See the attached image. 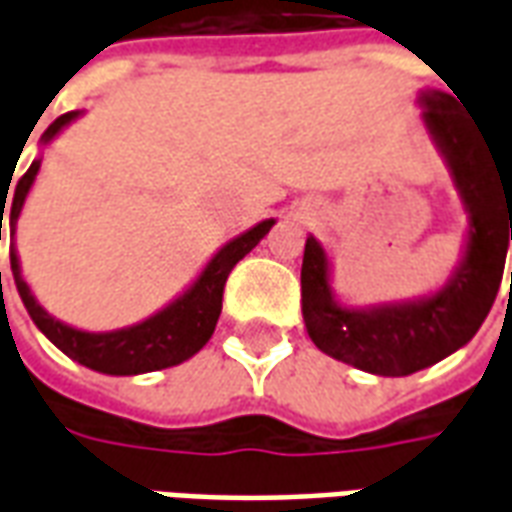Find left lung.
Masks as SVG:
<instances>
[{
  "instance_id": "1",
  "label": "left lung",
  "mask_w": 512,
  "mask_h": 512,
  "mask_svg": "<svg viewBox=\"0 0 512 512\" xmlns=\"http://www.w3.org/2000/svg\"><path fill=\"white\" fill-rule=\"evenodd\" d=\"M422 126L450 169L466 211L458 263L425 296L351 307L332 288V260L307 235L301 263V312L323 354L373 376H411L472 340L494 304L512 241V164H502L444 90L417 95ZM512 290V279H510Z\"/></svg>"
}]
</instances>
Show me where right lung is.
<instances>
[{
  "label": "right lung",
  "instance_id": "obj_1",
  "mask_svg": "<svg viewBox=\"0 0 512 512\" xmlns=\"http://www.w3.org/2000/svg\"><path fill=\"white\" fill-rule=\"evenodd\" d=\"M82 115L84 112H68V115L57 117L43 131L40 145L54 142L76 117ZM40 161L43 158H35L27 172H24V178L16 183V194L10 200V238L16 235L18 216L24 211L27 194L35 186ZM2 202H7L5 194H2ZM2 216H5V208L0 213V238ZM274 222L277 219H263L255 227H249L246 233L235 235L233 241H227L205 263L197 279L180 296H175V299L164 304L153 315H147L145 321L131 323V326H123V329H112V332L76 329L71 323L60 321V318H54V315L43 310L32 288L27 285L24 274H21V260H18L16 244L10 246V268H13L18 296L24 301L29 318L35 321V326L49 337L51 343L60 348L62 354L71 356L73 362L90 367L95 373H104V376H142V373H153V370L180 365V362L191 359L197 351H202V345L211 340L216 321L222 315V293L230 271H233V266L241 257L249 255L260 244V238L274 227Z\"/></svg>",
  "mask_w": 512,
  "mask_h": 512
}]
</instances>
